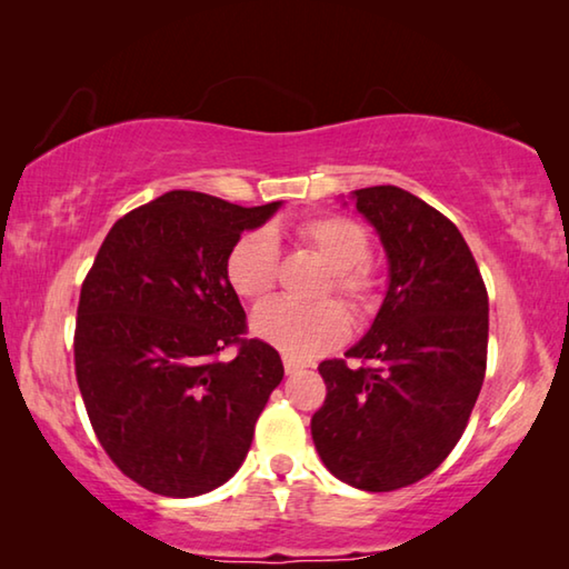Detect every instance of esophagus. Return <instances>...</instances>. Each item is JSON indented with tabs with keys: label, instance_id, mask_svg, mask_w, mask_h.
<instances>
[{
	"label": "esophagus",
	"instance_id": "obj_1",
	"mask_svg": "<svg viewBox=\"0 0 569 569\" xmlns=\"http://www.w3.org/2000/svg\"><path fill=\"white\" fill-rule=\"evenodd\" d=\"M283 369H286V373H298L306 369V363L293 359V356H283Z\"/></svg>",
	"mask_w": 569,
	"mask_h": 569
}]
</instances>
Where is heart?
I'll use <instances>...</instances> for the list:
<instances>
[{
	"label": "heart",
	"instance_id": "1",
	"mask_svg": "<svg viewBox=\"0 0 569 569\" xmlns=\"http://www.w3.org/2000/svg\"><path fill=\"white\" fill-rule=\"evenodd\" d=\"M298 238L321 256L333 271V291L343 296L356 311L373 301V276L369 271L371 243L366 230L351 218L316 216L296 228ZM228 281L233 291L248 301H258L276 283L278 246L268 228H256L240 236L226 261ZM256 339L276 346L293 359H313L339 346L349 336V319L333 301L301 306L286 298L261 303L250 316Z\"/></svg>",
	"mask_w": 569,
	"mask_h": 569
}]
</instances>
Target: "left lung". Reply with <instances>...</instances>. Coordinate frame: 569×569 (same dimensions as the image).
<instances>
[{
    "label": "left lung",
    "mask_w": 569,
    "mask_h": 569,
    "mask_svg": "<svg viewBox=\"0 0 569 569\" xmlns=\"http://www.w3.org/2000/svg\"><path fill=\"white\" fill-rule=\"evenodd\" d=\"M379 233L389 288L349 359L319 366L326 401L311 435L326 469L363 492L431 475L465 435L487 369L489 301L475 256L451 223L397 186L351 192Z\"/></svg>",
    "instance_id": "obj_1"
}]
</instances>
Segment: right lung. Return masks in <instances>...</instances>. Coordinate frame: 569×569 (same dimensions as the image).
Segmentation results:
<instances>
[{"label":"right lung","mask_w":569,"mask_h":569,"mask_svg":"<svg viewBox=\"0 0 569 569\" xmlns=\"http://www.w3.org/2000/svg\"><path fill=\"white\" fill-rule=\"evenodd\" d=\"M283 203L243 208L170 190L110 228L82 283L74 373L102 449L140 487L198 497L236 475L283 379L246 333L226 261ZM236 342L239 356L217 353Z\"/></svg>","instance_id":"right-lung-1"}]
</instances>
